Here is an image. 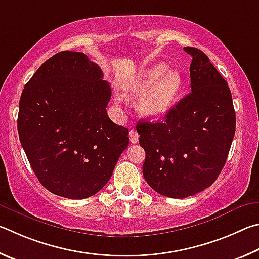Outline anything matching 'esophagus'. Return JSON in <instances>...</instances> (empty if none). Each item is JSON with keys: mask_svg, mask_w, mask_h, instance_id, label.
<instances>
[{"mask_svg": "<svg viewBox=\"0 0 259 259\" xmlns=\"http://www.w3.org/2000/svg\"><path fill=\"white\" fill-rule=\"evenodd\" d=\"M130 140L132 143H137L139 141V134L135 130L130 131Z\"/></svg>", "mask_w": 259, "mask_h": 259, "instance_id": "34e87169", "label": "esophagus"}]
</instances>
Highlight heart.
I'll use <instances>...</instances> for the list:
<instances>
[{"instance_id":"heart-1","label":"heart","mask_w":259,"mask_h":259,"mask_svg":"<svg viewBox=\"0 0 259 259\" xmlns=\"http://www.w3.org/2000/svg\"><path fill=\"white\" fill-rule=\"evenodd\" d=\"M165 63H158L143 71L124 88V95H141L138 110L142 116L157 119L164 117L174 106L183 89V77L178 70H167Z\"/></svg>"}]
</instances>
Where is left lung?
<instances>
[{
  "instance_id": "left-lung-1",
  "label": "left lung",
  "mask_w": 259,
  "mask_h": 259,
  "mask_svg": "<svg viewBox=\"0 0 259 259\" xmlns=\"http://www.w3.org/2000/svg\"><path fill=\"white\" fill-rule=\"evenodd\" d=\"M192 57L191 92L162 121L140 120L139 142L146 151L143 176L162 196L183 199L203 191L219 178L235 133L232 94L205 53Z\"/></svg>"
}]
</instances>
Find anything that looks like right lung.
Segmentation results:
<instances>
[{
    "instance_id": "obj_1",
    "label": "right lung",
    "mask_w": 259,
    "mask_h": 259,
    "mask_svg": "<svg viewBox=\"0 0 259 259\" xmlns=\"http://www.w3.org/2000/svg\"><path fill=\"white\" fill-rule=\"evenodd\" d=\"M100 67L81 52L48 59L25 85L18 133L43 187L85 199L110 180L130 143L128 130L108 117L111 89Z\"/></svg>"
}]
</instances>
